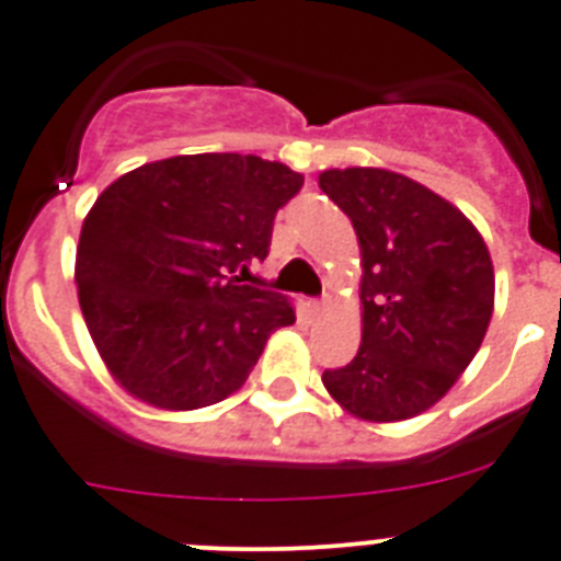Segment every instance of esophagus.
Wrapping results in <instances>:
<instances>
[{"mask_svg":"<svg viewBox=\"0 0 561 561\" xmlns=\"http://www.w3.org/2000/svg\"><path fill=\"white\" fill-rule=\"evenodd\" d=\"M306 309H309L311 320H317V317H323L325 311H329V300H309V306H306Z\"/></svg>","mask_w":561,"mask_h":561,"instance_id":"obj_1","label":"esophagus"}]
</instances>
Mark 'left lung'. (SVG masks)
Here are the masks:
<instances>
[{
  "mask_svg": "<svg viewBox=\"0 0 561 561\" xmlns=\"http://www.w3.org/2000/svg\"><path fill=\"white\" fill-rule=\"evenodd\" d=\"M317 182L351 219L362 255L359 351L325 370V390L354 419H413L449 393L483 342L494 311L489 247L410 176L331 168Z\"/></svg>",
  "mask_w": 561,
  "mask_h": 561,
  "instance_id": "1",
  "label": "left lung"
}]
</instances>
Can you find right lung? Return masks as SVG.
<instances>
[{"mask_svg":"<svg viewBox=\"0 0 561 561\" xmlns=\"http://www.w3.org/2000/svg\"><path fill=\"white\" fill-rule=\"evenodd\" d=\"M304 173L255 153H185L123 173L98 196L76 255L78 304L128 396L185 413L236 393L289 297L241 284Z\"/></svg>","mask_w":561,"mask_h":561,"instance_id":"add662e5","label":"right lung"}]
</instances>
